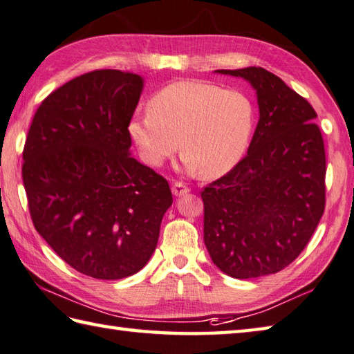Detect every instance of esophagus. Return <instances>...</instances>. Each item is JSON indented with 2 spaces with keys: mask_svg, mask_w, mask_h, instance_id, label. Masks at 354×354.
Returning a JSON list of instances; mask_svg holds the SVG:
<instances>
[{
  "mask_svg": "<svg viewBox=\"0 0 354 354\" xmlns=\"http://www.w3.org/2000/svg\"><path fill=\"white\" fill-rule=\"evenodd\" d=\"M188 192H189V188L182 182H174V185H172V194H174L176 197L185 196V194H188Z\"/></svg>",
  "mask_w": 354,
  "mask_h": 354,
  "instance_id": "34e87169",
  "label": "esophagus"
}]
</instances>
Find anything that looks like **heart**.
<instances>
[{
    "instance_id": "b5f03b06",
    "label": "heart",
    "mask_w": 354,
    "mask_h": 354,
    "mask_svg": "<svg viewBox=\"0 0 354 354\" xmlns=\"http://www.w3.org/2000/svg\"><path fill=\"white\" fill-rule=\"evenodd\" d=\"M254 124L256 108L242 91L182 80L157 91L149 111L132 118L128 129L149 166H162L182 142L186 168L218 177L242 160Z\"/></svg>"
}]
</instances>
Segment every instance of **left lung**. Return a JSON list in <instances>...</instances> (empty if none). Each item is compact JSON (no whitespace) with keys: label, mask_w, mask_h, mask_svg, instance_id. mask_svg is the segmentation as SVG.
<instances>
[{"label":"left lung","mask_w":354,"mask_h":354,"mask_svg":"<svg viewBox=\"0 0 354 354\" xmlns=\"http://www.w3.org/2000/svg\"><path fill=\"white\" fill-rule=\"evenodd\" d=\"M217 72L251 83L260 117L248 154L202 191L205 245L231 277L274 274L304 251L325 211L317 114L263 68Z\"/></svg>","instance_id":"8db88e82"}]
</instances>
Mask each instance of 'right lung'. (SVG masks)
Wrapping results in <instances>:
<instances>
[{"label": "right lung", "instance_id": "obj_1", "mask_svg": "<svg viewBox=\"0 0 354 354\" xmlns=\"http://www.w3.org/2000/svg\"><path fill=\"white\" fill-rule=\"evenodd\" d=\"M137 73L98 69L46 97L23 149L32 223L84 276L136 274L154 252L172 205L168 180L129 156Z\"/></svg>", "mask_w": 354, "mask_h": 354}]
</instances>
